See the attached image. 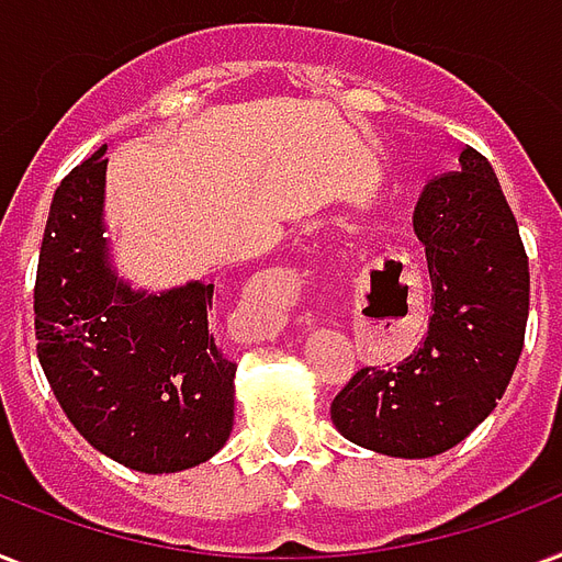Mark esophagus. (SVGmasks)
<instances>
[{
    "instance_id": "obj_1",
    "label": "esophagus",
    "mask_w": 562,
    "mask_h": 562,
    "mask_svg": "<svg viewBox=\"0 0 562 562\" xmlns=\"http://www.w3.org/2000/svg\"><path fill=\"white\" fill-rule=\"evenodd\" d=\"M302 295V276L295 269H267L255 278L249 295L228 316L234 340H272L286 325V313Z\"/></svg>"
}]
</instances>
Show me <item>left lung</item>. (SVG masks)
<instances>
[{"mask_svg":"<svg viewBox=\"0 0 562 562\" xmlns=\"http://www.w3.org/2000/svg\"><path fill=\"white\" fill-rule=\"evenodd\" d=\"M430 272V319L398 367H367L330 402L342 437L390 458L442 454L493 413L519 363L530 272L490 160L472 146L413 211Z\"/></svg>","mask_w":562,"mask_h":562,"instance_id":"left-lung-1","label":"left lung"}]
</instances>
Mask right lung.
Here are the masks:
<instances>
[{
  "instance_id": "obj_1",
  "label": "right lung",
  "mask_w": 562,
  "mask_h": 562,
  "mask_svg": "<svg viewBox=\"0 0 562 562\" xmlns=\"http://www.w3.org/2000/svg\"><path fill=\"white\" fill-rule=\"evenodd\" d=\"M104 146L69 172L43 232L34 334L81 437L146 475L211 460L234 425V369L207 330L213 284L132 290L104 237Z\"/></svg>"
}]
</instances>
